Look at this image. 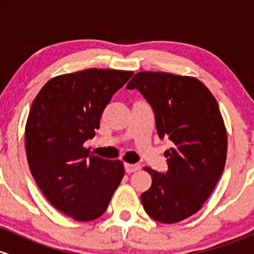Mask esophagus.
I'll list each match as a JSON object with an SVG mask.
<instances>
[{
    "label": "esophagus",
    "mask_w": 254,
    "mask_h": 254,
    "mask_svg": "<svg viewBox=\"0 0 254 254\" xmlns=\"http://www.w3.org/2000/svg\"><path fill=\"white\" fill-rule=\"evenodd\" d=\"M124 167H125V172H127V173H133V172L139 171L141 166H139L138 164H125Z\"/></svg>",
    "instance_id": "1"
}]
</instances>
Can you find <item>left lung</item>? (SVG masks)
I'll list each match as a JSON object with an SVG mask.
<instances>
[{
  "instance_id": "1",
  "label": "left lung",
  "mask_w": 254,
  "mask_h": 254,
  "mask_svg": "<svg viewBox=\"0 0 254 254\" xmlns=\"http://www.w3.org/2000/svg\"><path fill=\"white\" fill-rule=\"evenodd\" d=\"M155 115L157 135L173 142L166 150L168 171L145 167L153 178L141 194L145 212L161 223H176L202 208L222 176L227 131L218 104L199 80L170 72L139 71L127 83Z\"/></svg>"
}]
</instances>
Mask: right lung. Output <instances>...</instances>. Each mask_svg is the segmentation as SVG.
<instances>
[{
  "mask_svg": "<svg viewBox=\"0 0 254 254\" xmlns=\"http://www.w3.org/2000/svg\"><path fill=\"white\" fill-rule=\"evenodd\" d=\"M132 71L90 68L51 78L31 106L25 130L32 176L55 208L76 221L106 211L124 177L123 162L93 155L84 142Z\"/></svg>",
  "mask_w": 254,
  "mask_h": 254,
  "instance_id": "1",
  "label": "right lung"
}]
</instances>
